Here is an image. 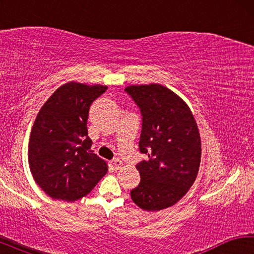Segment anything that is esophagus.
Masks as SVG:
<instances>
[{"label": "esophagus", "instance_id": "1", "mask_svg": "<svg viewBox=\"0 0 254 254\" xmlns=\"http://www.w3.org/2000/svg\"><path fill=\"white\" fill-rule=\"evenodd\" d=\"M112 165H113L115 169L119 170V169H121V167L123 166V162L120 160V159H114V160L112 161Z\"/></svg>", "mask_w": 254, "mask_h": 254}]
</instances>
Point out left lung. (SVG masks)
I'll use <instances>...</instances> for the list:
<instances>
[{
  "mask_svg": "<svg viewBox=\"0 0 254 254\" xmlns=\"http://www.w3.org/2000/svg\"><path fill=\"white\" fill-rule=\"evenodd\" d=\"M126 92L141 111L139 149L148 156L135 166L141 180L131 198L144 210L170 207L186 195L198 174L201 143L194 115L162 85H131Z\"/></svg>",
  "mask_w": 254,
  "mask_h": 254,
  "instance_id": "left-lung-1",
  "label": "left lung"
}]
</instances>
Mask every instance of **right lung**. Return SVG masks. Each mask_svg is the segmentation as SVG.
I'll return each mask as SVG.
<instances>
[{
	"label": "right lung",
	"mask_w": 254,
	"mask_h": 254,
	"mask_svg": "<svg viewBox=\"0 0 254 254\" xmlns=\"http://www.w3.org/2000/svg\"><path fill=\"white\" fill-rule=\"evenodd\" d=\"M106 89L69 81L56 89L38 113L30 134L29 167L51 198L79 199L107 173V163L91 150L87 130L89 107Z\"/></svg>",
	"instance_id": "obj_1"
}]
</instances>
